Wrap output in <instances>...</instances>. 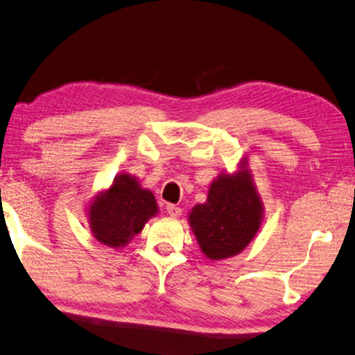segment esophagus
<instances>
[{
  "label": "esophagus",
  "mask_w": 355,
  "mask_h": 355,
  "mask_svg": "<svg viewBox=\"0 0 355 355\" xmlns=\"http://www.w3.org/2000/svg\"><path fill=\"white\" fill-rule=\"evenodd\" d=\"M181 211L182 209L179 208V206H176V205H166V212L171 217H179V216H181Z\"/></svg>",
  "instance_id": "obj_1"
}]
</instances>
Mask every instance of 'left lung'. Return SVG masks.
Segmentation results:
<instances>
[{
	"mask_svg": "<svg viewBox=\"0 0 355 355\" xmlns=\"http://www.w3.org/2000/svg\"><path fill=\"white\" fill-rule=\"evenodd\" d=\"M263 206L248 168L220 174L211 184L208 200L189 216L200 249L211 260L236 255L257 234Z\"/></svg>",
	"mask_w": 355,
	"mask_h": 355,
	"instance_id": "obj_1",
	"label": "left lung"
}]
</instances>
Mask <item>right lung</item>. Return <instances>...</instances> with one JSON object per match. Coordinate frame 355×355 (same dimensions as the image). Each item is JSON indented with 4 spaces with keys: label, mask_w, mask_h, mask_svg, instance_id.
<instances>
[{
    "label": "right lung",
    "mask_w": 355,
    "mask_h": 355,
    "mask_svg": "<svg viewBox=\"0 0 355 355\" xmlns=\"http://www.w3.org/2000/svg\"><path fill=\"white\" fill-rule=\"evenodd\" d=\"M159 208L154 193L130 174H121L89 208L94 236L109 248H122L138 234Z\"/></svg>",
    "instance_id": "right-lung-1"
}]
</instances>
